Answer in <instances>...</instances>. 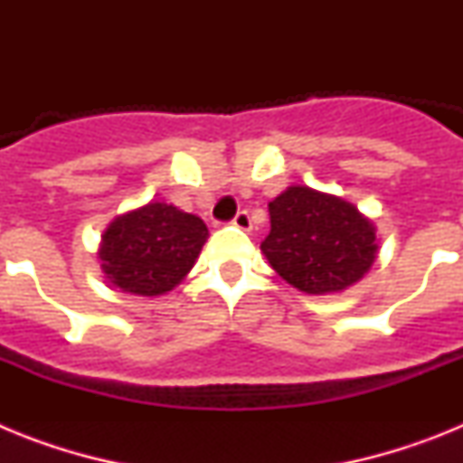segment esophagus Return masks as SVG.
I'll return each mask as SVG.
<instances>
[{
    "label": "esophagus",
    "instance_id": "34e87169",
    "mask_svg": "<svg viewBox=\"0 0 463 463\" xmlns=\"http://www.w3.org/2000/svg\"><path fill=\"white\" fill-rule=\"evenodd\" d=\"M234 224L239 229H243V232H250L252 229V220H250V213L248 211H239L234 215Z\"/></svg>",
    "mask_w": 463,
    "mask_h": 463
}]
</instances>
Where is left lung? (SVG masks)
<instances>
[{
    "mask_svg": "<svg viewBox=\"0 0 463 463\" xmlns=\"http://www.w3.org/2000/svg\"><path fill=\"white\" fill-rule=\"evenodd\" d=\"M269 215L271 232L261 252L301 292H341L373 267V222L341 196L292 185L269 203Z\"/></svg>",
    "mask_w": 463,
    "mask_h": 463,
    "instance_id": "1",
    "label": "left lung"
}]
</instances>
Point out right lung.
I'll list each match as a JSON object with an SVG mask.
<instances>
[{"label":"right lung","instance_id":"1","mask_svg":"<svg viewBox=\"0 0 463 463\" xmlns=\"http://www.w3.org/2000/svg\"><path fill=\"white\" fill-rule=\"evenodd\" d=\"M206 239L202 218L150 202L109 224L99 245L101 271L122 292L159 297L190 273Z\"/></svg>","mask_w":463,"mask_h":463}]
</instances>
